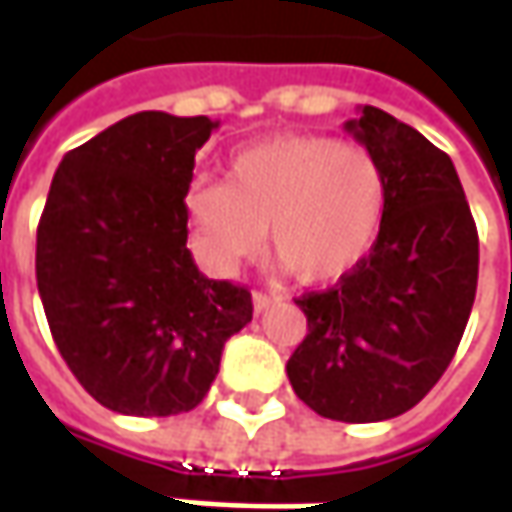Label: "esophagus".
Segmentation results:
<instances>
[{"label":"esophagus","mask_w":512,"mask_h":512,"mask_svg":"<svg viewBox=\"0 0 512 512\" xmlns=\"http://www.w3.org/2000/svg\"><path fill=\"white\" fill-rule=\"evenodd\" d=\"M276 302V296L273 293H265V290H253V307H256V313H262L267 307Z\"/></svg>","instance_id":"esophagus-1"}]
</instances>
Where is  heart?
I'll return each mask as SVG.
<instances>
[{
    "mask_svg": "<svg viewBox=\"0 0 512 512\" xmlns=\"http://www.w3.org/2000/svg\"><path fill=\"white\" fill-rule=\"evenodd\" d=\"M390 176L364 145L285 133L236 150L222 179L185 190V216L205 265L230 273L265 247L305 285L347 276L382 236Z\"/></svg>",
    "mask_w": 512,
    "mask_h": 512,
    "instance_id": "b5f03b06",
    "label": "heart"
}]
</instances>
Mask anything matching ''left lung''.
Listing matches in <instances>:
<instances>
[{"label": "left lung", "instance_id": "1", "mask_svg": "<svg viewBox=\"0 0 512 512\" xmlns=\"http://www.w3.org/2000/svg\"><path fill=\"white\" fill-rule=\"evenodd\" d=\"M344 128L382 159L390 207L362 265L296 299L307 336L287 379L325 419L384 422L453 362L476 299L479 233L450 156L419 130L370 105Z\"/></svg>", "mask_w": 512, "mask_h": 512}]
</instances>
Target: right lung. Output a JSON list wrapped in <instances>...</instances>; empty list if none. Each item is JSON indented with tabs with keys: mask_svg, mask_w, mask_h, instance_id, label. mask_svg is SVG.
Segmentation results:
<instances>
[{
	"mask_svg": "<svg viewBox=\"0 0 512 512\" xmlns=\"http://www.w3.org/2000/svg\"><path fill=\"white\" fill-rule=\"evenodd\" d=\"M216 128L142 110L65 153L50 182L36 285L70 373L113 413L193 410L253 319L247 287L202 276L187 250L185 190Z\"/></svg>",
	"mask_w": 512,
	"mask_h": 512,
	"instance_id": "1",
	"label": "right lung"
}]
</instances>
